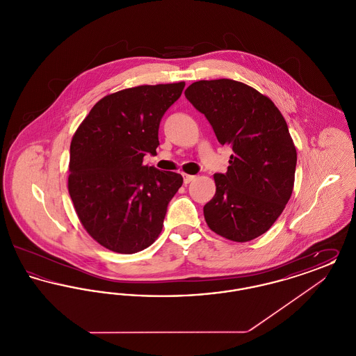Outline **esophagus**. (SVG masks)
I'll list each match as a JSON object with an SVG mask.
<instances>
[{"label":"esophagus","mask_w":356,"mask_h":356,"mask_svg":"<svg viewBox=\"0 0 356 356\" xmlns=\"http://www.w3.org/2000/svg\"><path fill=\"white\" fill-rule=\"evenodd\" d=\"M195 177H196V176H193V175H186V173H183L184 184H189L191 181H193V180H195Z\"/></svg>","instance_id":"obj_1"}]
</instances>
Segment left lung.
<instances>
[{
    "label": "left lung",
    "mask_w": 356,
    "mask_h": 356,
    "mask_svg": "<svg viewBox=\"0 0 356 356\" xmlns=\"http://www.w3.org/2000/svg\"><path fill=\"white\" fill-rule=\"evenodd\" d=\"M186 97L232 154L225 173H215L216 193L204 205L208 227L232 241L263 235L286 208L295 181L296 149L275 104L229 79L189 85Z\"/></svg>",
    "instance_id": "left-lung-1"
}]
</instances>
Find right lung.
Here are the masks:
<instances>
[{
	"instance_id": "add662e5",
	"label": "right lung",
	"mask_w": 356,
	"mask_h": 356,
	"mask_svg": "<svg viewBox=\"0 0 356 356\" xmlns=\"http://www.w3.org/2000/svg\"><path fill=\"white\" fill-rule=\"evenodd\" d=\"M186 83L141 85L108 95L70 143L68 189L86 232L102 247L135 254L159 237L181 175L143 164Z\"/></svg>"
}]
</instances>
